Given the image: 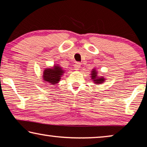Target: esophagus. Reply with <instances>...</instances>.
I'll list each match as a JSON object with an SVG mask.
<instances>
[{
	"mask_svg": "<svg viewBox=\"0 0 147 147\" xmlns=\"http://www.w3.org/2000/svg\"><path fill=\"white\" fill-rule=\"evenodd\" d=\"M80 66H81V63H79V62H77V63L74 64V69L76 71L78 70L80 67Z\"/></svg>",
	"mask_w": 147,
	"mask_h": 147,
	"instance_id": "esophagus-1",
	"label": "esophagus"
}]
</instances>
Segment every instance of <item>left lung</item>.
Segmentation results:
<instances>
[{
    "label": "left lung",
    "mask_w": 147,
    "mask_h": 147,
    "mask_svg": "<svg viewBox=\"0 0 147 147\" xmlns=\"http://www.w3.org/2000/svg\"><path fill=\"white\" fill-rule=\"evenodd\" d=\"M96 71L94 70H93V71H92V73H91V77H92V79H93L94 80V81L95 82L94 83H96V84H100V83H102L104 81V78H102H102H99L98 79H96V76H97L96 75Z\"/></svg>",
    "instance_id": "1"
}]
</instances>
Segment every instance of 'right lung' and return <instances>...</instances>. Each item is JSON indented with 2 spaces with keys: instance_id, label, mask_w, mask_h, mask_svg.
I'll return each mask as SVG.
<instances>
[{
  "instance_id": "add662e5",
  "label": "right lung",
  "mask_w": 147,
  "mask_h": 147,
  "mask_svg": "<svg viewBox=\"0 0 147 147\" xmlns=\"http://www.w3.org/2000/svg\"><path fill=\"white\" fill-rule=\"evenodd\" d=\"M43 73V79L45 81L48 82L49 83L51 84V85H54L59 81L61 76L63 73V71L61 67L56 65L54 69H46Z\"/></svg>"
}]
</instances>
